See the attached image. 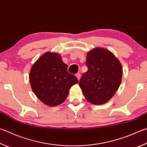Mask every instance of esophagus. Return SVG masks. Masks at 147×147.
Returning a JSON list of instances; mask_svg holds the SVG:
<instances>
[{
	"mask_svg": "<svg viewBox=\"0 0 147 147\" xmlns=\"http://www.w3.org/2000/svg\"><path fill=\"white\" fill-rule=\"evenodd\" d=\"M76 76L77 77V78H78V80H79L80 79V77H81L80 73H77V74H76Z\"/></svg>",
	"mask_w": 147,
	"mask_h": 147,
	"instance_id": "obj_1",
	"label": "esophagus"
}]
</instances>
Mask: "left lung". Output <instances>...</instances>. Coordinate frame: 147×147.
<instances>
[{"label":"left lung","instance_id":"obj_1","mask_svg":"<svg viewBox=\"0 0 147 147\" xmlns=\"http://www.w3.org/2000/svg\"><path fill=\"white\" fill-rule=\"evenodd\" d=\"M85 63L88 71L82 74L79 82L85 99L94 105L105 103L121 84V63L113 53L101 47L87 53Z\"/></svg>","mask_w":147,"mask_h":147}]
</instances>
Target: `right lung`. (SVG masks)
<instances>
[{
  "label": "right lung",
  "mask_w": 147,
  "mask_h": 147,
  "mask_svg": "<svg viewBox=\"0 0 147 147\" xmlns=\"http://www.w3.org/2000/svg\"><path fill=\"white\" fill-rule=\"evenodd\" d=\"M29 81L37 98L51 107L62 103L70 88L78 83L76 77L67 71V65L60 55L51 52L45 53L34 63Z\"/></svg>",
  "instance_id": "add662e5"
}]
</instances>
